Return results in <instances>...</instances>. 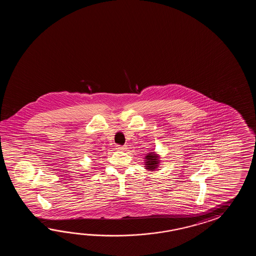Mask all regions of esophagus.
Listing matches in <instances>:
<instances>
[{"label":"esophagus","instance_id":"esophagus-1","mask_svg":"<svg viewBox=\"0 0 256 256\" xmlns=\"http://www.w3.org/2000/svg\"><path fill=\"white\" fill-rule=\"evenodd\" d=\"M116 149H117V150H119V151H126V149H127V147H126V146H120V144H117V146H116Z\"/></svg>","mask_w":256,"mask_h":256}]
</instances>
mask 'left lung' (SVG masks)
<instances>
[{
  "label": "left lung",
  "mask_w": 256,
  "mask_h": 256,
  "mask_svg": "<svg viewBox=\"0 0 256 256\" xmlns=\"http://www.w3.org/2000/svg\"><path fill=\"white\" fill-rule=\"evenodd\" d=\"M146 169L149 170H154L158 168L159 160H158V156L156 154H154V152H150L149 154H147L146 156Z\"/></svg>",
  "instance_id": "1"
}]
</instances>
